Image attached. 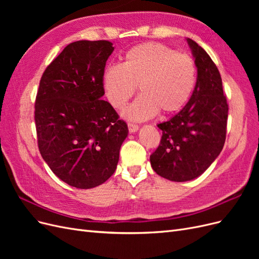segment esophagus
<instances>
[{"label":"esophagus","instance_id":"1","mask_svg":"<svg viewBox=\"0 0 259 259\" xmlns=\"http://www.w3.org/2000/svg\"><path fill=\"white\" fill-rule=\"evenodd\" d=\"M127 126H128V131H130V133H135V132H137V131L139 130V126H138V125H136V124H133V123H128V124H127Z\"/></svg>","mask_w":259,"mask_h":259}]
</instances>
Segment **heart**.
Masks as SVG:
<instances>
[{"mask_svg": "<svg viewBox=\"0 0 259 259\" xmlns=\"http://www.w3.org/2000/svg\"><path fill=\"white\" fill-rule=\"evenodd\" d=\"M197 83V67L187 54L156 42L139 44L125 53L122 65L105 69L103 86L113 108L122 109L135 94L142 93L123 116L144 121L159 110L170 114L183 109Z\"/></svg>", "mask_w": 259, "mask_h": 259, "instance_id": "1", "label": "heart"}]
</instances>
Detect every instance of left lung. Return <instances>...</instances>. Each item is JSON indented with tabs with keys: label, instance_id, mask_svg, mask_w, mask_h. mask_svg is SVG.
Here are the masks:
<instances>
[{
	"label": "left lung",
	"instance_id": "left-lung-1",
	"mask_svg": "<svg viewBox=\"0 0 259 259\" xmlns=\"http://www.w3.org/2000/svg\"><path fill=\"white\" fill-rule=\"evenodd\" d=\"M198 70L189 101L177 114L158 124L161 144L150 155L153 170L171 182L199 177L222 152L228 105L222 76L208 54L191 38H186Z\"/></svg>",
	"mask_w": 259,
	"mask_h": 259
}]
</instances>
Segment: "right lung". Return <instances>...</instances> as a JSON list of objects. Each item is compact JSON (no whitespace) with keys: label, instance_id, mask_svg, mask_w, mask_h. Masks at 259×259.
<instances>
[{"label":"right lung","instance_id":"add662e5","mask_svg":"<svg viewBox=\"0 0 259 259\" xmlns=\"http://www.w3.org/2000/svg\"><path fill=\"white\" fill-rule=\"evenodd\" d=\"M114 51L109 41L67 45L46 68L35 99L38 150L53 173L79 189L115 171L127 125L105 95L103 73Z\"/></svg>","mask_w":259,"mask_h":259}]
</instances>
